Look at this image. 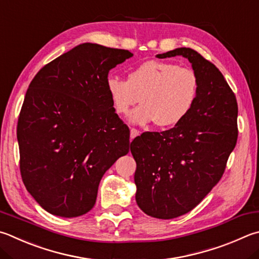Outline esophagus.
<instances>
[{"label":"esophagus","mask_w":259,"mask_h":259,"mask_svg":"<svg viewBox=\"0 0 259 259\" xmlns=\"http://www.w3.org/2000/svg\"><path fill=\"white\" fill-rule=\"evenodd\" d=\"M139 130H137V129H135V128H133L130 130V138L131 139H134L135 137H137V136H139Z\"/></svg>","instance_id":"34e87169"}]
</instances>
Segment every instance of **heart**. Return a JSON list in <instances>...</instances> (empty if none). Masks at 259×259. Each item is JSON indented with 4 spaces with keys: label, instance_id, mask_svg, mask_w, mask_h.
Instances as JSON below:
<instances>
[{
    "label": "heart",
    "instance_id": "b5f03b06",
    "mask_svg": "<svg viewBox=\"0 0 259 259\" xmlns=\"http://www.w3.org/2000/svg\"><path fill=\"white\" fill-rule=\"evenodd\" d=\"M106 87L116 113L130 115V122L146 124L156 122L166 128L181 122L189 113L198 92L196 73L189 68L166 61L150 60L133 69L128 80L110 77Z\"/></svg>",
    "mask_w": 259,
    "mask_h": 259
}]
</instances>
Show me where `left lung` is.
<instances>
[{
	"mask_svg": "<svg viewBox=\"0 0 259 259\" xmlns=\"http://www.w3.org/2000/svg\"><path fill=\"white\" fill-rule=\"evenodd\" d=\"M182 55L198 80L191 110L162 133H145L131 142L137 163L136 201L152 218L170 220L194 209L222 178L238 139V103L215 65L198 52L176 49L158 59Z\"/></svg>",
	"mask_w": 259,
	"mask_h": 259,
	"instance_id": "1",
	"label": "left lung"
}]
</instances>
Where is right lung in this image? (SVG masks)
<instances>
[{"label":"right lung","instance_id":"obj_1","mask_svg":"<svg viewBox=\"0 0 259 259\" xmlns=\"http://www.w3.org/2000/svg\"><path fill=\"white\" fill-rule=\"evenodd\" d=\"M133 55L83 43L44 65L28 87L17 126L20 173L49 213L86 214L102 177L128 154L130 130L115 113L106 81Z\"/></svg>","mask_w":259,"mask_h":259}]
</instances>
